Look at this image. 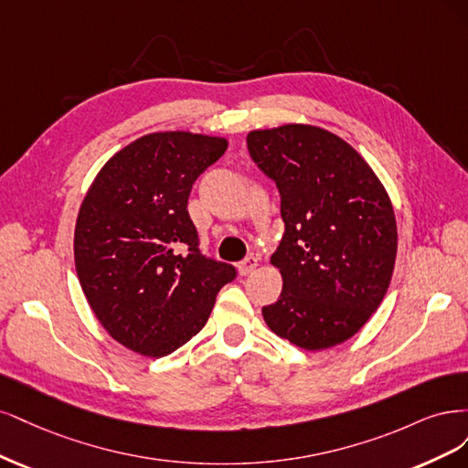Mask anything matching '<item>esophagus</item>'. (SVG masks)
<instances>
[{
  "label": "esophagus",
  "mask_w": 468,
  "mask_h": 468,
  "mask_svg": "<svg viewBox=\"0 0 468 468\" xmlns=\"http://www.w3.org/2000/svg\"><path fill=\"white\" fill-rule=\"evenodd\" d=\"M259 266V259H256V256H247L245 261H240L239 262V272H240V276H247V274H250V272H254V268Z\"/></svg>",
  "instance_id": "34e87169"
}]
</instances>
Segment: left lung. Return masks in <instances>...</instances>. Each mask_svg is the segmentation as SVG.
<instances>
[{
    "label": "left lung",
    "mask_w": 468,
    "mask_h": 468,
    "mask_svg": "<svg viewBox=\"0 0 468 468\" xmlns=\"http://www.w3.org/2000/svg\"><path fill=\"white\" fill-rule=\"evenodd\" d=\"M250 159L280 190L283 237L272 262L283 288L262 307L272 333L303 350L354 336L381 305L397 259L393 204L338 135L307 124L254 130Z\"/></svg>",
    "instance_id": "obj_1"
}]
</instances>
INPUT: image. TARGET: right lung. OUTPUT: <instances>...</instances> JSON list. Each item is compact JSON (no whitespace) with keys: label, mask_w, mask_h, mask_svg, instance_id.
Listing matches in <instances>:
<instances>
[{"label":"right lung","mask_w":468,"mask_h":468,"mask_svg":"<svg viewBox=\"0 0 468 468\" xmlns=\"http://www.w3.org/2000/svg\"><path fill=\"white\" fill-rule=\"evenodd\" d=\"M228 140L157 132L111 157L80 207L73 254L81 290L126 348L163 357L204 328L237 270L202 254L188 216L192 185Z\"/></svg>","instance_id":"add662e5"}]
</instances>
